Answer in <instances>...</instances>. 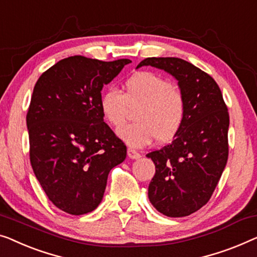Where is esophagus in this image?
I'll return each mask as SVG.
<instances>
[{
  "mask_svg": "<svg viewBox=\"0 0 257 257\" xmlns=\"http://www.w3.org/2000/svg\"><path fill=\"white\" fill-rule=\"evenodd\" d=\"M127 155H128V158L132 159V160H137V159L140 158V154L138 153L137 151L132 150V148H128V150H127Z\"/></svg>",
  "mask_w": 257,
  "mask_h": 257,
  "instance_id": "1",
  "label": "esophagus"
}]
</instances>
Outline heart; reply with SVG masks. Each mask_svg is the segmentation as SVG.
<instances>
[{"mask_svg": "<svg viewBox=\"0 0 257 257\" xmlns=\"http://www.w3.org/2000/svg\"><path fill=\"white\" fill-rule=\"evenodd\" d=\"M99 109L107 124L120 127L131 110L135 120L117 131L121 141L133 148L146 147L156 138L168 143L177 135L185 119L187 103L180 89L168 79L153 72H139L125 81L124 94L116 89L104 91Z\"/></svg>", "mask_w": 257, "mask_h": 257, "instance_id": "obj_1", "label": "heart"}]
</instances>
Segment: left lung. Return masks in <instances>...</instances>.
Listing matches in <instances>:
<instances>
[{
    "instance_id": "obj_1",
    "label": "left lung",
    "mask_w": 257,
    "mask_h": 257,
    "mask_svg": "<svg viewBox=\"0 0 257 257\" xmlns=\"http://www.w3.org/2000/svg\"><path fill=\"white\" fill-rule=\"evenodd\" d=\"M163 69L187 103L183 125L169 145L148 153L155 175L148 198L167 217H187L209 202L228 159L227 106L212 77L178 58H147L137 66Z\"/></svg>"
}]
</instances>
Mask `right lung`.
<instances>
[{"instance_id":"obj_1","label":"right lung","mask_w":257,"mask_h":257,"mask_svg":"<svg viewBox=\"0 0 257 257\" xmlns=\"http://www.w3.org/2000/svg\"><path fill=\"white\" fill-rule=\"evenodd\" d=\"M128 59H62L33 88L27 114L30 162L48 199L80 215L102 202L110 170L126 158L125 144L104 122L99 99Z\"/></svg>"}]
</instances>
